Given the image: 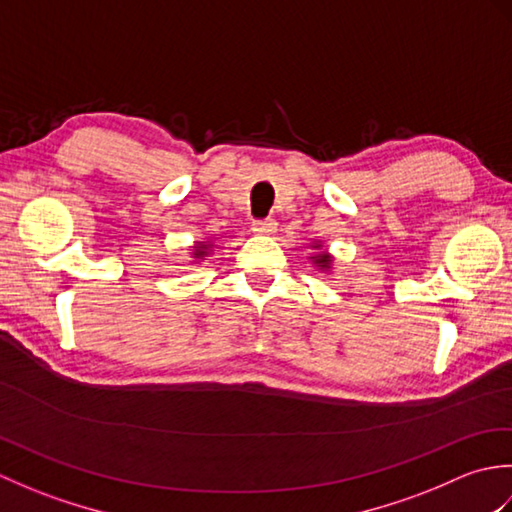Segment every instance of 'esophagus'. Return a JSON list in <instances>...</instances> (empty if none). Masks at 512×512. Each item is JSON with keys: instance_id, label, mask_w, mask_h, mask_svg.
<instances>
[{"instance_id": "obj_1", "label": "esophagus", "mask_w": 512, "mask_h": 512, "mask_svg": "<svg viewBox=\"0 0 512 512\" xmlns=\"http://www.w3.org/2000/svg\"><path fill=\"white\" fill-rule=\"evenodd\" d=\"M277 231L275 220H255L253 222V233L257 235H273Z\"/></svg>"}]
</instances>
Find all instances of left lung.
<instances>
[{
    "mask_svg": "<svg viewBox=\"0 0 512 512\" xmlns=\"http://www.w3.org/2000/svg\"><path fill=\"white\" fill-rule=\"evenodd\" d=\"M317 248H319V244H317ZM312 259H314V264L321 266V268H330V262H332V257L328 253H321V255L312 257Z\"/></svg>",
    "mask_w": 512,
    "mask_h": 512,
    "instance_id": "1",
    "label": "left lung"
}]
</instances>
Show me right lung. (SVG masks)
I'll return each instance as SVG.
<instances>
[{"mask_svg":"<svg viewBox=\"0 0 512 512\" xmlns=\"http://www.w3.org/2000/svg\"><path fill=\"white\" fill-rule=\"evenodd\" d=\"M209 246H211V244H204V242H198V246H193V248H195V253H193V255H195V257H198V259H200V257H204L206 253H209Z\"/></svg>","mask_w":512,"mask_h":512,"instance_id":"add662e5","label":"right lung"}]
</instances>
